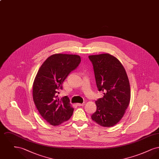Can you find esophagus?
<instances>
[{
    "label": "esophagus",
    "instance_id": "esophagus-1",
    "mask_svg": "<svg viewBox=\"0 0 159 159\" xmlns=\"http://www.w3.org/2000/svg\"><path fill=\"white\" fill-rule=\"evenodd\" d=\"M85 105V102H83L82 104H80V103H77V106H83Z\"/></svg>",
    "mask_w": 159,
    "mask_h": 159
}]
</instances>
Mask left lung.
<instances>
[{
  "instance_id": "8db88e82",
  "label": "left lung",
  "mask_w": 159,
  "mask_h": 159,
  "mask_svg": "<svg viewBox=\"0 0 159 159\" xmlns=\"http://www.w3.org/2000/svg\"><path fill=\"white\" fill-rule=\"evenodd\" d=\"M99 91L103 97L95 101L92 120L103 127H111L121 120L130 99V88L126 70L120 61L109 53L89 55Z\"/></svg>"
}]
</instances>
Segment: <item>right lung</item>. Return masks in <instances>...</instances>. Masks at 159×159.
I'll return each instance as SVG.
<instances>
[{
  "instance_id": "right-lung-1",
  "label": "right lung",
  "mask_w": 159,
  "mask_h": 159,
  "mask_svg": "<svg viewBox=\"0 0 159 159\" xmlns=\"http://www.w3.org/2000/svg\"><path fill=\"white\" fill-rule=\"evenodd\" d=\"M81 61L79 55L56 53L49 57L38 70L33 84V98L41 116L52 126L67 121L74 108L67 96L60 99L57 93L71 71Z\"/></svg>"
}]
</instances>
